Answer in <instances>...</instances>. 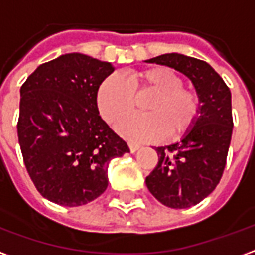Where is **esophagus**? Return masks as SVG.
<instances>
[{"label": "esophagus", "mask_w": 255, "mask_h": 255, "mask_svg": "<svg viewBox=\"0 0 255 255\" xmlns=\"http://www.w3.org/2000/svg\"><path fill=\"white\" fill-rule=\"evenodd\" d=\"M128 147H129V151H131V153H135V151H138L140 146H139L138 143H131V142H129V143H128Z\"/></svg>", "instance_id": "34e87169"}]
</instances>
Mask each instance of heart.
Here are the masks:
<instances>
[{
	"instance_id": "1",
	"label": "heart",
	"mask_w": 255,
	"mask_h": 255,
	"mask_svg": "<svg viewBox=\"0 0 255 255\" xmlns=\"http://www.w3.org/2000/svg\"><path fill=\"white\" fill-rule=\"evenodd\" d=\"M154 92L142 107L144 115L120 123L119 132L129 140L150 142L164 136L179 138L194 126L199 115V100L183 87V79L175 71L155 67L129 75L126 82L120 75H111L97 91V106L106 122L116 126L132 111L133 94Z\"/></svg>"
}]
</instances>
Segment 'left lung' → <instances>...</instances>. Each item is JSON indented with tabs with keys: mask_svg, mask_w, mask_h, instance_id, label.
Returning <instances> with one entry per match:
<instances>
[{
	"mask_svg": "<svg viewBox=\"0 0 255 255\" xmlns=\"http://www.w3.org/2000/svg\"><path fill=\"white\" fill-rule=\"evenodd\" d=\"M146 63L173 68L195 87L199 115L180 142L157 147L158 164L146 186L162 205L186 209L199 203L219 184L232 136L231 91L208 63L179 53L161 54Z\"/></svg>",
	"mask_w": 255,
	"mask_h": 255,
	"instance_id": "8db88e82",
	"label": "left lung"
}]
</instances>
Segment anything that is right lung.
<instances>
[{
    "mask_svg": "<svg viewBox=\"0 0 255 255\" xmlns=\"http://www.w3.org/2000/svg\"><path fill=\"white\" fill-rule=\"evenodd\" d=\"M115 67L68 53L36 68L20 89L17 136L25 168L42 197L82 206L108 187V166L129 153L100 116L97 91Z\"/></svg>",
    "mask_w": 255,
    "mask_h": 255,
    "instance_id": "obj_1",
    "label": "right lung"
}]
</instances>
